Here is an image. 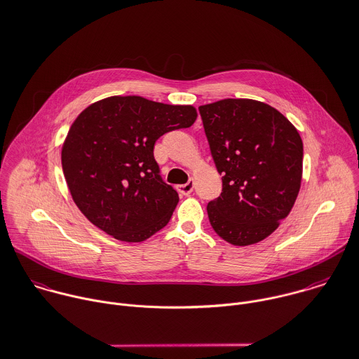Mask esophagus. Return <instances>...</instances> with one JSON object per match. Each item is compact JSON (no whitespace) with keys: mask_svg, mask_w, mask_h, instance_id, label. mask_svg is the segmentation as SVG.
<instances>
[{"mask_svg":"<svg viewBox=\"0 0 359 359\" xmlns=\"http://www.w3.org/2000/svg\"><path fill=\"white\" fill-rule=\"evenodd\" d=\"M193 189H194V183H193V180H189L186 184H180V186H177V191H179L182 196H190V194H191V191H193Z\"/></svg>","mask_w":359,"mask_h":359,"instance_id":"1","label":"esophagus"}]
</instances>
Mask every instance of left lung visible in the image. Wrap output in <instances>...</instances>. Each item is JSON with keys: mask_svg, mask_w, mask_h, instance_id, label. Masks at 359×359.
<instances>
[{"mask_svg": "<svg viewBox=\"0 0 359 359\" xmlns=\"http://www.w3.org/2000/svg\"><path fill=\"white\" fill-rule=\"evenodd\" d=\"M222 193L207 205L212 229L235 246L271 235L292 210L302 180L304 144L277 109L252 99L198 107Z\"/></svg>", "mask_w": 359, "mask_h": 359, "instance_id": "1", "label": "left lung"}]
</instances>
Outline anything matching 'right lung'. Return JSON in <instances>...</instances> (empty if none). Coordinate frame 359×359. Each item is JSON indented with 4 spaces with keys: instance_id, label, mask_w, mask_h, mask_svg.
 <instances>
[{
    "instance_id": "obj_1",
    "label": "right lung",
    "mask_w": 359,
    "mask_h": 359,
    "mask_svg": "<svg viewBox=\"0 0 359 359\" xmlns=\"http://www.w3.org/2000/svg\"><path fill=\"white\" fill-rule=\"evenodd\" d=\"M193 106L141 96H111L88 106L61 151L74 203L99 229L123 242H142L165 228L179 203L154 158L163 134L190 127Z\"/></svg>"
}]
</instances>
